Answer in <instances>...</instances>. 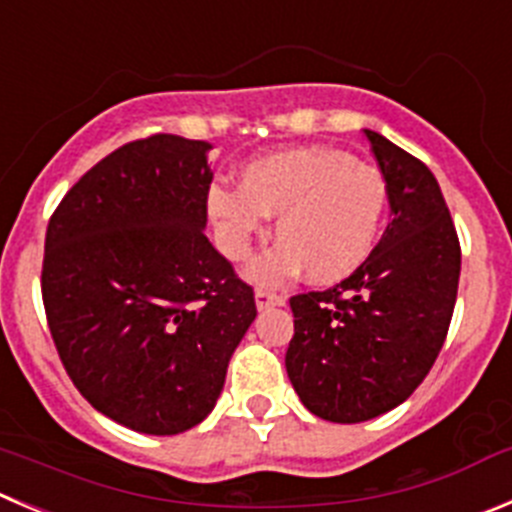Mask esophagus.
<instances>
[{"instance_id":"34e87169","label":"esophagus","mask_w":512,"mask_h":512,"mask_svg":"<svg viewBox=\"0 0 512 512\" xmlns=\"http://www.w3.org/2000/svg\"><path fill=\"white\" fill-rule=\"evenodd\" d=\"M255 303H257V308L265 310V308H270V305H283L285 295L272 293V290H265V288H257L255 290Z\"/></svg>"}]
</instances>
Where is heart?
<instances>
[{
  "label": "heart",
  "mask_w": 512,
  "mask_h": 512,
  "mask_svg": "<svg viewBox=\"0 0 512 512\" xmlns=\"http://www.w3.org/2000/svg\"><path fill=\"white\" fill-rule=\"evenodd\" d=\"M209 217L219 250L245 262L278 217L280 245L267 252L252 278L280 285L305 270L310 283L331 285L369 260L389 209V184L379 166L331 146H298L255 161L240 189L214 186Z\"/></svg>",
  "instance_id": "b5f03b06"
}]
</instances>
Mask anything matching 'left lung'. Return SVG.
<instances>
[{"label":"left lung","instance_id":"obj_1","mask_svg":"<svg viewBox=\"0 0 512 512\" xmlns=\"http://www.w3.org/2000/svg\"><path fill=\"white\" fill-rule=\"evenodd\" d=\"M364 133L389 184L391 222L346 280L290 298L285 353L305 409L338 424L379 417L422 384L450 331L462 262L432 171L381 133Z\"/></svg>","mask_w":512,"mask_h":512}]
</instances>
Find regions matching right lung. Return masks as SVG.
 Masks as SVG:
<instances>
[{
    "mask_svg": "<svg viewBox=\"0 0 512 512\" xmlns=\"http://www.w3.org/2000/svg\"><path fill=\"white\" fill-rule=\"evenodd\" d=\"M209 143L116 148L52 212L42 303L75 389L113 422L179 434L214 409L255 321L252 285L207 240Z\"/></svg>",
    "mask_w": 512,
    "mask_h": 512,
    "instance_id": "1",
    "label": "right lung"
}]
</instances>
